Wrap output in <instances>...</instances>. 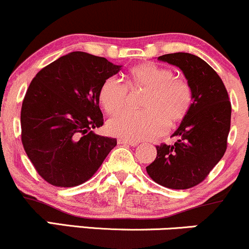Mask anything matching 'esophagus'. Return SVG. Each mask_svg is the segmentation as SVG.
<instances>
[{
    "instance_id": "1",
    "label": "esophagus",
    "mask_w": 249,
    "mask_h": 249,
    "mask_svg": "<svg viewBox=\"0 0 249 249\" xmlns=\"http://www.w3.org/2000/svg\"><path fill=\"white\" fill-rule=\"evenodd\" d=\"M117 143L119 144H129V146H132V147H135V146H138V142H135V141H129V140H125V139H122V138H120L119 140H117Z\"/></svg>"
}]
</instances>
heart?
<instances>
[{"mask_svg": "<svg viewBox=\"0 0 249 249\" xmlns=\"http://www.w3.org/2000/svg\"><path fill=\"white\" fill-rule=\"evenodd\" d=\"M129 87L132 90L144 89L140 106L143 109H124L110 117L108 132L129 141H142L160 135L180 124L191 110L193 91L189 83L166 67L142 63L127 74V85L119 77H107L101 85L99 100L103 109L113 114L124 107Z\"/></svg>", "mask_w": 249, "mask_h": 249, "instance_id": "obj_1", "label": "heart"}]
</instances>
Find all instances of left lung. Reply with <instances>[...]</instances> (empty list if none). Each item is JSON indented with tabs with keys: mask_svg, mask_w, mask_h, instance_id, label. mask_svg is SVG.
I'll return each mask as SVG.
<instances>
[{
	"mask_svg": "<svg viewBox=\"0 0 249 249\" xmlns=\"http://www.w3.org/2000/svg\"><path fill=\"white\" fill-rule=\"evenodd\" d=\"M159 60L177 66L193 91L191 110L172 136L174 144L156 146V159L148 175L170 189H188L202 182L227 149L231 106L221 77L202 58L174 53Z\"/></svg>",
	"mask_w": 249,
	"mask_h": 249,
	"instance_id": "8db88e82",
	"label": "left lung"
}]
</instances>
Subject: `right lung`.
<instances>
[{
    "instance_id": "right-lung-1",
    "label": "right lung",
    "mask_w": 249,
    "mask_h": 249,
    "mask_svg": "<svg viewBox=\"0 0 249 249\" xmlns=\"http://www.w3.org/2000/svg\"><path fill=\"white\" fill-rule=\"evenodd\" d=\"M121 66L107 58L72 52L36 74L21 109V140L38 175L56 187L90 178L116 139L96 135L103 124L99 91Z\"/></svg>"
}]
</instances>
